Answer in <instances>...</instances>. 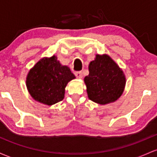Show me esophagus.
Segmentation results:
<instances>
[{"label":"esophagus","instance_id":"esophagus-1","mask_svg":"<svg viewBox=\"0 0 157 157\" xmlns=\"http://www.w3.org/2000/svg\"><path fill=\"white\" fill-rule=\"evenodd\" d=\"M75 75L78 79H81L82 77V73L81 71H76V72H75Z\"/></svg>","mask_w":157,"mask_h":157}]
</instances>
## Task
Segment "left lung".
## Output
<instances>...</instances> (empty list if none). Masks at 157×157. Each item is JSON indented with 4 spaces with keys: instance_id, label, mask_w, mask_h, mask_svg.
Listing matches in <instances>:
<instances>
[{
    "instance_id": "8db88e82",
    "label": "left lung",
    "mask_w": 157,
    "mask_h": 157,
    "mask_svg": "<svg viewBox=\"0 0 157 157\" xmlns=\"http://www.w3.org/2000/svg\"><path fill=\"white\" fill-rule=\"evenodd\" d=\"M84 78L88 97L100 105L116 101L123 93L126 79L122 70L107 55H97Z\"/></svg>"
}]
</instances>
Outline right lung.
<instances>
[{
  "instance_id": "1",
  "label": "right lung",
  "mask_w": 157,
  "mask_h": 157,
  "mask_svg": "<svg viewBox=\"0 0 157 157\" xmlns=\"http://www.w3.org/2000/svg\"><path fill=\"white\" fill-rule=\"evenodd\" d=\"M75 78L67 66H63L56 56L44 57L29 71L26 87L36 101L52 105L63 100L65 88Z\"/></svg>"
}]
</instances>
